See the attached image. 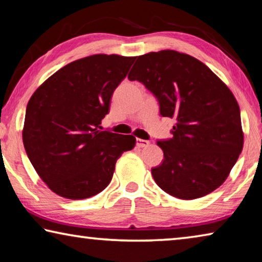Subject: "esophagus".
<instances>
[{"label":"esophagus","instance_id":"1","mask_svg":"<svg viewBox=\"0 0 262 262\" xmlns=\"http://www.w3.org/2000/svg\"><path fill=\"white\" fill-rule=\"evenodd\" d=\"M150 144V142L147 141V140H142V139H136V145L139 148H145L148 147V145Z\"/></svg>","mask_w":262,"mask_h":262}]
</instances>
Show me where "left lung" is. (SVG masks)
<instances>
[{"mask_svg": "<svg viewBox=\"0 0 262 262\" xmlns=\"http://www.w3.org/2000/svg\"><path fill=\"white\" fill-rule=\"evenodd\" d=\"M128 79L156 97L162 117L176 119L171 139L157 141L164 159L151 168L156 184L183 200L220 187L244 143L241 110L229 88L201 61L168 50L137 57Z\"/></svg>", "mask_w": 262, "mask_h": 262, "instance_id": "left-lung-1", "label": "left lung"}]
</instances>
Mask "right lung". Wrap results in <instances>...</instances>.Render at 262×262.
<instances>
[{
  "instance_id": "right-lung-1",
  "label": "right lung",
  "mask_w": 262,
  "mask_h": 262,
  "mask_svg": "<svg viewBox=\"0 0 262 262\" xmlns=\"http://www.w3.org/2000/svg\"><path fill=\"white\" fill-rule=\"evenodd\" d=\"M136 57L97 54L70 62L46 79L26 106L23 143L53 192L79 200L100 193L136 139L100 130L111 97Z\"/></svg>"
}]
</instances>
